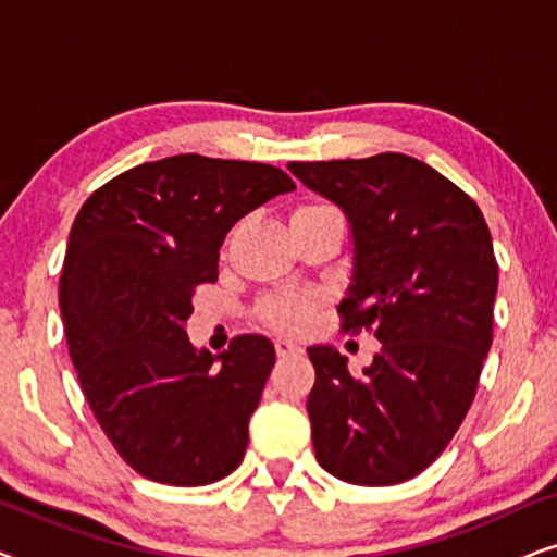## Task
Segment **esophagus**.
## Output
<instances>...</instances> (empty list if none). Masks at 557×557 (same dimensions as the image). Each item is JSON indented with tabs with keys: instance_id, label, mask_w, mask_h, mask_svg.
<instances>
[{
	"instance_id": "34e87169",
	"label": "esophagus",
	"mask_w": 557,
	"mask_h": 557,
	"mask_svg": "<svg viewBox=\"0 0 557 557\" xmlns=\"http://www.w3.org/2000/svg\"><path fill=\"white\" fill-rule=\"evenodd\" d=\"M276 355L284 360V357H296L301 355V347L294 345L292 339H276Z\"/></svg>"
}]
</instances>
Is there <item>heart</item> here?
<instances>
[{
	"label": "heart",
	"instance_id": "heart-1",
	"mask_svg": "<svg viewBox=\"0 0 557 557\" xmlns=\"http://www.w3.org/2000/svg\"><path fill=\"white\" fill-rule=\"evenodd\" d=\"M322 212H330V208L314 202L299 205L292 210V223L317 218ZM311 314H314V299L307 294H281L261 304V319L276 332H301L309 324Z\"/></svg>",
	"mask_w": 557,
	"mask_h": 557
}]
</instances>
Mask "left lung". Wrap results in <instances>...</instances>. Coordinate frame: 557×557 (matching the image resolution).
Listing matches in <instances>:
<instances>
[{"label":"left lung","mask_w":557,"mask_h":557,"mask_svg":"<svg viewBox=\"0 0 557 557\" xmlns=\"http://www.w3.org/2000/svg\"><path fill=\"white\" fill-rule=\"evenodd\" d=\"M288 170L347 215L342 330L383 345L362 375L330 345L307 349L317 461L349 484L408 482L438 459L476 395L499 281L490 227L451 180L395 151Z\"/></svg>","instance_id":"8db88e82"}]
</instances>
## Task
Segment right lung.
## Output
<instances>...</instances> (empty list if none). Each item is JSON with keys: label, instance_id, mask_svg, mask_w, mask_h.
I'll use <instances>...</instances> for the list:
<instances>
[{"label": "right lung", "instance_id": "add662e5", "mask_svg": "<svg viewBox=\"0 0 557 557\" xmlns=\"http://www.w3.org/2000/svg\"><path fill=\"white\" fill-rule=\"evenodd\" d=\"M296 185L278 166L177 154L144 162L83 202L60 314L96 421L134 471L202 486L238 469L276 349L261 334L210 355L185 324L215 284L225 235Z\"/></svg>", "mask_w": 557, "mask_h": 557}]
</instances>
